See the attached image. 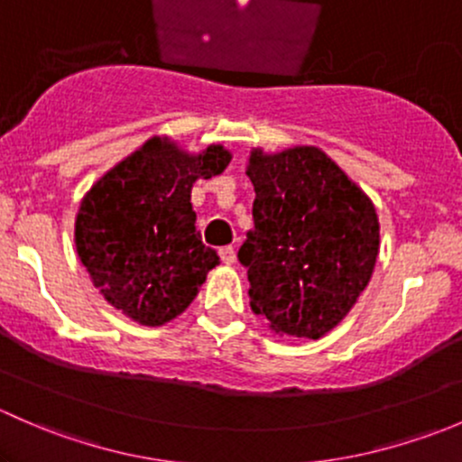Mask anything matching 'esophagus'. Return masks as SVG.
<instances>
[{
	"instance_id": "34e87169",
	"label": "esophagus",
	"mask_w": 462,
	"mask_h": 462,
	"mask_svg": "<svg viewBox=\"0 0 462 462\" xmlns=\"http://www.w3.org/2000/svg\"><path fill=\"white\" fill-rule=\"evenodd\" d=\"M218 254H221V261L226 265H232L236 261V253H235V248H232V245H226V248H221V250H218Z\"/></svg>"
}]
</instances>
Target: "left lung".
Returning <instances> with one entry per match:
<instances>
[{
	"mask_svg": "<svg viewBox=\"0 0 462 462\" xmlns=\"http://www.w3.org/2000/svg\"><path fill=\"white\" fill-rule=\"evenodd\" d=\"M254 227L239 248L250 309L270 330L319 339L356 306L380 253L375 205L313 144L253 149Z\"/></svg>",
	"mask_w": 462,
	"mask_h": 462,
	"instance_id": "obj_1",
	"label": "left lung"
}]
</instances>
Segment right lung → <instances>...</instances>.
Wrapping results in <instances>:
<instances>
[{"instance_id":"1","label":"right lung","mask_w":462,"mask_h":462,"mask_svg":"<svg viewBox=\"0 0 462 462\" xmlns=\"http://www.w3.org/2000/svg\"><path fill=\"white\" fill-rule=\"evenodd\" d=\"M232 153L209 144L189 153L153 136L93 183L76 217V250L93 286L143 326L179 318L218 263L205 248L192 185L218 176Z\"/></svg>"}]
</instances>
